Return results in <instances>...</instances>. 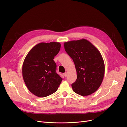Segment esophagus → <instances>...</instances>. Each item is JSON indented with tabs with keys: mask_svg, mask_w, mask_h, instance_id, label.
I'll return each mask as SVG.
<instances>
[{
	"mask_svg": "<svg viewBox=\"0 0 127 127\" xmlns=\"http://www.w3.org/2000/svg\"><path fill=\"white\" fill-rule=\"evenodd\" d=\"M64 77H66L67 76V72H64Z\"/></svg>",
	"mask_w": 127,
	"mask_h": 127,
	"instance_id": "obj_1",
	"label": "esophagus"
}]
</instances>
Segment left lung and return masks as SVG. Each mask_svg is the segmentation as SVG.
Segmentation results:
<instances>
[{
	"label": "left lung",
	"mask_w": 127,
	"mask_h": 127,
	"mask_svg": "<svg viewBox=\"0 0 127 127\" xmlns=\"http://www.w3.org/2000/svg\"><path fill=\"white\" fill-rule=\"evenodd\" d=\"M64 47L77 72V79L71 85L73 91L84 96L94 93L101 86L105 72L100 52L84 39L64 42Z\"/></svg>",
	"instance_id": "1"
}]
</instances>
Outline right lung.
Instances as JSON below:
<instances>
[{
	"label": "right lung",
	"mask_w": 127,
	"mask_h": 127,
	"mask_svg": "<svg viewBox=\"0 0 127 127\" xmlns=\"http://www.w3.org/2000/svg\"><path fill=\"white\" fill-rule=\"evenodd\" d=\"M59 42H41L26 55L22 66V75L28 90L38 97H46L58 90L63 78L57 74L53 60L60 51Z\"/></svg>",
	"instance_id": "add662e5"
}]
</instances>
